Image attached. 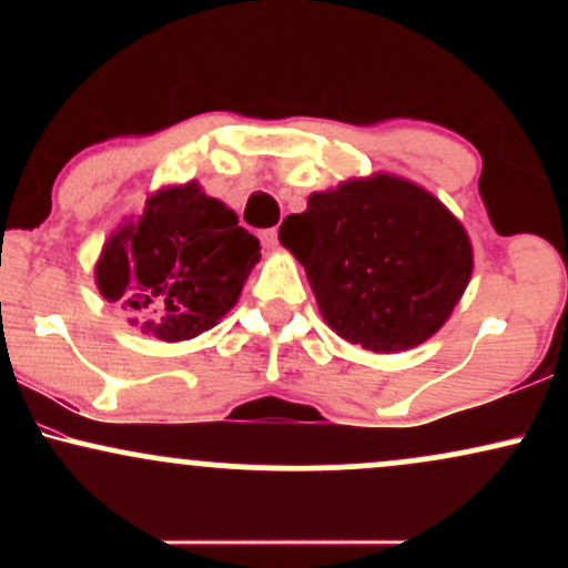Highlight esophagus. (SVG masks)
<instances>
[{
  "label": "esophagus",
  "mask_w": 568,
  "mask_h": 568,
  "mask_svg": "<svg viewBox=\"0 0 568 568\" xmlns=\"http://www.w3.org/2000/svg\"><path fill=\"white\" fill-rule=\"evenodd\" d=\"M258 240H262L264 247H277V230H262Z\"/></svg>",
  "instance_id": "esophagus-1"
}]
</instances>
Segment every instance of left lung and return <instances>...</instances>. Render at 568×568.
Returning a JSON list of instances; mask_svg holds the SVG:
<instances>
[{"instance_id": "1", "label": "left lung", "mask_w": 568, "mask_h": 568, "mask_svg": "<svg viewBox=\"0 0 568 568\" xmlns=\"http://www.w3.org/2000/svg\"><path fill=\"white\" fill-rule=\"evenodd\" d=\"M288 226L293 234L280 230V243L304 264L325 323L371 352H400L433 336L473 272L459 221L395 175L312 194Z\"/></svg>"}]
</instances>
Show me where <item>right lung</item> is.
<instances>
[{"label": "right lung", "mask_w": 568, "mask_h": 568, "mask_svg": "<svg viewBox=\"0 0 568 568\" xmlns=\"http://www.w3.org/2000/svg\"><path fill=\"white\" fill-rule=\"evenodd\" d=\"M258 240L234 211L186 184L158 192L139 224L103 245L98 288L139 315L162 342H184L213 328L237 302L258 262Z\"/></svg>", "instance_id": "obj_1"}]
</instances>
